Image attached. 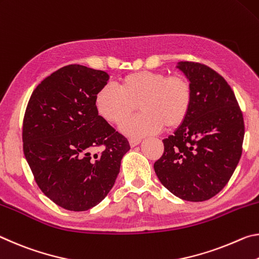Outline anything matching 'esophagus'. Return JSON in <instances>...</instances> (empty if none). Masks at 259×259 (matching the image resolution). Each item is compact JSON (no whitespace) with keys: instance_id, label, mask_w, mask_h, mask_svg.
I'll return each instance as SVG.
<instances>
[{"instance_id":"obj_1","label":"esophagus","mask_w":259,"mask_h":259,"mask_svg":"<svg viewBox=\"0 0 259 259\" xmlns=\"http://www.w3.org/2000/svg\"><path fill=\"white\" fill-rule=\"evenodd\" d=\"M140 142H141V139H130V145H131V147L138 146Z\"/></svg>"}]
</instances>
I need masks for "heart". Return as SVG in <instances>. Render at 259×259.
Returning a JSON list of instances; mask_svg holds the SVG:
<instances>
[{"label":"heart","instance_id":"heart-1","mask_svg":"<svg viewBox=\"0 0 259 259\" xmlns=\"http://www.w3.org/2000/svg\"><path fill=\"white\" fill-rule=\"evenodd\" d=\"M192 102L187 79L159 71L133 72L120 79L118 88L105 84L95 96L100 116L112 124H119L138 105L142 113L120 125L121 132L134 139L157 133L163 127H179L187 118Z\"/></svg>","mask_w":259,"mask_h":259}]
</instances>
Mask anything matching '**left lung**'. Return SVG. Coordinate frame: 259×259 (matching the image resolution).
<instances>
[{"label":"left lung","instance_id":"obj_1","mask_svg":"<svg viewBox=\"0 0 259 259\" xmlns=\"http://www.w3.org/2000/svg\"><path fill=\"white\" fill-rule=\"evenodd\" d=\"M192 86L186 120L163 140L164 154L154 164L165 188L181 200L203 202L222 190L242 155L243 116L234 92L211 67L179 62Z\"/></svg>","mask_w":259,"mask_h":259}]
</instances>
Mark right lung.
Returning <instances> with one entry per match:
<instances>
[{"label": "right lung", "mask_w": 259, "mask_h": 259, "mask_svg": "<svg viewBox=\"0 0 259 259\" xmlns=\"http://www.w3.org/2000/svg\"><path fill=\"white\" fill-rule=\"evenodd\" d=\"M109 78L104 71L67 65L37 84L28 101L25 158L42 193L66 210L86 211L104 200L131 149L96 109L95 96Z\"/></svg>", "instance_id": "right-lung-1"}]
</instances>
